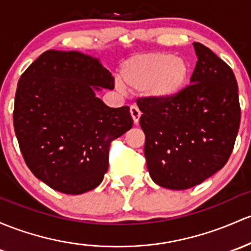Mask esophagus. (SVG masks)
Masks as SVG:
<instances>
[{
    "label": "esophagus",
    "mask_w": 251,
    "mask_h": 251,
    "mask_svg": "<svg viewBox=\"0 0 251 251\" xmlns=\"http://www.w3.org/2000/svg\"><path fill=\"white\" fill-rule=\"evenodd\" d=\"M130 114H131V117H133L134 123L137 125V123H139V120H140V116H141V111L139 110V107L135 106V105H131Z\"/></svg>",
    "instance_id": "obj_1"
}]
</instances>
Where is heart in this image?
<instances>
[{
  "mask_svg": "<svg viewBox=\"0 0 251 251\" xmlns=\"http://www.w3.org/2000/svg\"><path fill=\"white\" fill-rule=\"evenodd\" d=\"M189 77V63L168 52L133 56L121 68L123 87L131 92H145L159 101H169L179 96Z\"/></svg>",
  "mask_w": 251,
  "mask_h": 251,
  "instance_id": "b5f03b06",
  "label": "heart"
}]
</instances>
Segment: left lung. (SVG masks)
Masks as SVG:
<instances>
[{
  "label": "left lung",
  "mask_w": 251,
  "mask_h": 251,
  "mask_svg": "<svg viewBox=\"0 0 251 251\" xmlns=\"http://www.w3.org/2000/svg\"><path fill=\"white\" fill-rule=\"evenodd\" d=\"M194 49L191 83L179 96L169 101L136 99L151 178L174 190L195 187L224 168L241 123L232 69L200 43Z\"/></svg>",
  "instance_id": "8db88e82"
}]
</instances>
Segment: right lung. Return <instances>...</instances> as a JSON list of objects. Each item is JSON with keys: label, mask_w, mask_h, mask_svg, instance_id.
<instances>
[{"label": "right lung", "mask_w": 251, "mask_h": 251, "mask_svg": "<svg viewBox=\"0 0 251 251\" xmlns=\"http://www.w3.org/2000/svg\"><path fill=\"white\" fill-rule=\"evenodd\" d=\"M114 81L79 51H45L21 75L15 135L26 165L52 189L79 195L103 180L110 145L133 126L129 106L109 107L96 97Z\"/></svg>", "instance_id": "obj_1"}]
</instances>
